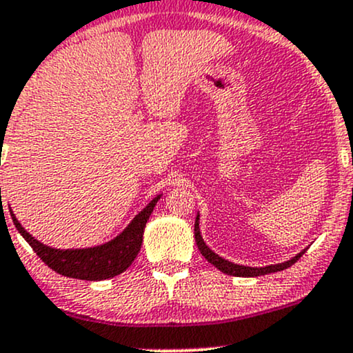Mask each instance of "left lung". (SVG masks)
I'll list each match as a JSON object with an SVG mask.
<instances>
[{
    "instance_id": "8db88e82",
    "label": "left lung",
    "mask_w": 353,
    "mask_h": 353,
    "mask_svg": "<svg viewBox=\"0 0 353 353\" xmlns=\"http://www.w3.org/2000/svg\"><path fill=\"white\" fill-rule=\"evenodd\" d=\"M194 236H196V244L199 247L201 254L208 259V262H210L216 269L221 270V272L228 274V275H234V277H259V275H265V274H272V272H281V270L287 269V267L294 265L299 259L302 257L305 249L302 252H299L295 257L290 259V261L282 262V264H272V265H265V267H249V265H239L234 264V262L225 261L222 259L221 255H217L214 250H210L208 245H205L204 239L201 236V229H199V212H197L196 217V224H194Z\"/></svg>"
}]
</instances>
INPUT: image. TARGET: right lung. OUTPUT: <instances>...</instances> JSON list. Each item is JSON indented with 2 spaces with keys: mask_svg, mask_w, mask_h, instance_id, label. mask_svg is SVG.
<instances>
[{
  "mask_svg": "<svg viewBox=\"0 0 353 353\" xmlns=\"http://www.w3.org/2000/svg\"><path fill=\"white\" fill-rule=\"evenodd\" d=\"M161 199V194L149 202L145 208L141 210L137 216L129 222L119 236L112 241L96 247H86V249H54V247L44 245L43 242L36 241L30 232H26L16 216L11 212L16 229L24 237L39 259L51 267L54 272L66 277L81 279V281H104L114 275L123 274L132 261L139 254L141 245H143V234L145 222L152 214L154 205Z\"/></svg>",
  "mask_w": 353,
  "mask_h": 353,
  "instance_id": "right-lung-1",
  "label": "right lung"
}]
</instances>
